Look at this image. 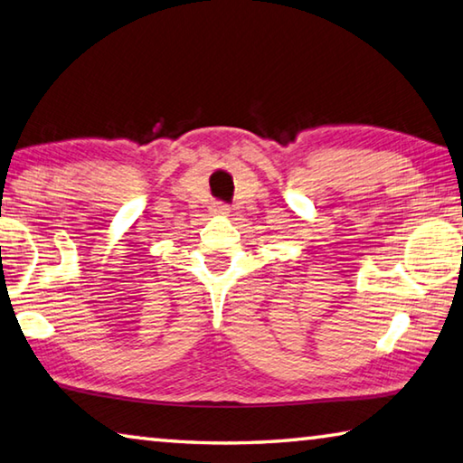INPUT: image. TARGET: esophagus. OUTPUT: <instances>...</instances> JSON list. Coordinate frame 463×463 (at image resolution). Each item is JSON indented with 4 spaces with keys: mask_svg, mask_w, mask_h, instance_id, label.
I'll list each match as a JSON object with an SVG mask.
<instances>
[{
    "mask_svg": "<svg viewBox=\"0 0 463 463\" xmlns=\"http://www.w3.org/2000/svg\"><path fill=\"white\" fill-rule=\"evenodd\" d=\"M213 213H214V214H221V216H226V214H229V206L216 203V204L213 206Z\"/></svg>",
    "mask_w": 463,
    "mask_h": 463,
    "instance_id": "34e87169",
    "label": "esophagus"
}]
</instances>
